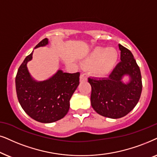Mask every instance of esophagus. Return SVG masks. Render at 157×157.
Masks as SVG:
<instances>
[{"label":"esophagus","instance_id":"1","mask_svg":"<svg viewBox=\"0 0 157 157\" xmlns=\"http://www.w3.org/2000/svg\"><path fill=\"white\" fill-rule=\"evenodd\" d=\"M87 80V77L85 76V74L82 73L80 75V81L81 82H83V81H86Z\"/></svg>","mask_w":157,"mask_h":157}]
</instances>
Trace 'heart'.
Segmentation results:
<instances>
[{"label":"heart","instance_id":"obj_1","mask_svg":"<svg viewBox=\"0 0 157 157\" xmlns=\"http://www.w3.org/2000/svg\"><path fill=\"white\" fill-rule=\"evenodd\" d=\"M118 59V52L114 48L96 47L85 58V63L90 66L95 75L105 76L113 70Z\"/></svg>","mask_w":157,"mask_h":157}]
</instances>
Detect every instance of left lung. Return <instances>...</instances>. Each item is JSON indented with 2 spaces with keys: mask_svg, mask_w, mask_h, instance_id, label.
<instances>
[{
  "mask_svg": "<svg viewBox=\"0 0 157 157\" xmlns=\"http://www.w3.org/2000/svg\"><path fill=\"white\" fill-rule=\"evenodd\" d=\"M121 61L108 77H89L91 85V105L104 117L120 118L126 116L139 102L142 91L139 67L130 50L118 44ZM124 75L130 77L128 83L122 82Z\"/></svg>",
  "mask_w": 157,
  "mask_h": 157,
  "instance_id": "8db88e82",
  "label": "left lung"
}]
</instances>
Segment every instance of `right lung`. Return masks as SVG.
Wrapping results in <instances>:
<instances>
[{
	"mask_svg": "<svg viewBox=\"0 0 157 157\" xmlns=\"http://www.w3.org/2000/svg\"><path fill=\"white\" fill-rule=\"evenodd\" d=\"M48 39L41 40L35 48L48 44ZM33 52L25 58L16 77L18 102L27 115L41 123L55 122L64 118L70 109V100L80 83V72L67 73L58 70L44 81L34 80L26 64L32 59Z\"/></svg>",
	"mask_w": 157,
	"mask_h": 157,
	"instance_id": "obj_1",
	"label": "right lung"
}]
</instances>
